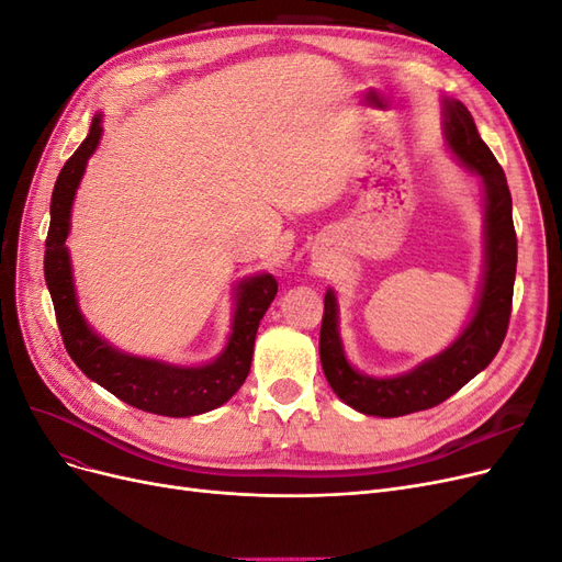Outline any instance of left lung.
I'll return each mask as SVG.
<instances>
[{
	"mask_svg": "<svg viewBox=\"0 0 562 562\" xmlns=\"http://www.w3.org/2000/svg\"><path fill=\"white\" fill-rule=\"evenodd\" d=\"M446 138L467 168L485 184L487 260L479 307L464 333L438 353L401 378L375 380L353 370L337 333V302L333 291L323 297L318 337L321 366L335 394L353 411L378 417H401L448 401L495 359L512 318L518 239L512 215V192L490 147L481 140L471 112L459 100H446Z\"/></svg>",
	"mask_w": 562,
	"mask_h": 562,
	"instance_id": "1",
	"label": "left lung"
}]
</instances>
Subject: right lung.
<instances>
[{"label":"right lung","instance_id":"obj_1","mask_svg":"<svg viewBox=\"0 0 562 562\" xmlns=\"http://www.w3.org/2000/svg\"><path fill=\"white\" fill-rule=\"evenodd\" d=\"M100 131H103L100 128V116H95L87 140L60 168L54 196H50L44 277L50 300H54L65 349L83 375L108 389L116 398L138 407V411L164 417H192L209 413L229 401L246 382L252 361L255 335H258L260 318L279 291V283L271 274H260L239 285L229 342L225 351L220 353V359L209 366L180 368L138 359V356L112 349L105 339L91 333L77 307L70 255H67L65 239L67 232H70L72 199L83 168H87L89 157L98 147Z\"/></svg>","mask_w":562,"mask_h":562}]
</instances>
